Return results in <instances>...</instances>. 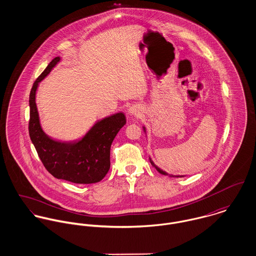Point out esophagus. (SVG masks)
Wrapping results in <instances>:
<instances>
[{
	"mask_svg": "<svg viewBox=\"0 0 256 256\" xmlns=\"http://www.w3.org/2000/svg\"><path fill=\"white\" fill-rule=\"evenodd\" d=\"M127 113L130 115V116H134V117H141L142 116V110L139 106H136V104H133L131 106L128 110H127Z\"/></svg>",
	"mask_w": 256,
	"mask_h": 256,
	"instance_id": "obj_1",
	"label": "esophagus"
}]
</instances>
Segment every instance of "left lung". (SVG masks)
<instances>
[{
	"label": "left lung",
	"mask_w": 256,
	"mask_h": 256,
	"mask_svg": "<svg viewBox=\"0 0 256 256\" xmlns=\"http://www.w3.org/2000/svg\"><path fill=\"white\" fill-rule=\"evenodd\" d=\"M143 129H144V131L146 132V128H145V127H143ZM150 162L152 164V166H154V168H156L160 174H164V176H176V178H183V176H172V174H168V172H164L162 170H160V168H158V166L154 164V162H152L150 158Z\"/></svg>",
	"instance_id": "left-lung-1"
}]
</instances>
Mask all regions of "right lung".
<instances>
[{"instance_id": "right-lung-1", "label": "right lung", "mask_w": 256, "mask_h": 256, "mask_svg": "<svg viewBox=\"0 0 256 256\" xmlns=\"http://www.w3.org/2000/svg\"><path fill=\"white\" fill-rule=\"evenodd\" d=\"M60 60V57H56L49 63L30 90V140L43 166L54 178L78 184L98 182L110 170V146L119 130L126 124V117L119 112L98 121L76 142L56 141L46 135L40 125L36 94L39 82Z\"/></svg>"}]
</instances>
